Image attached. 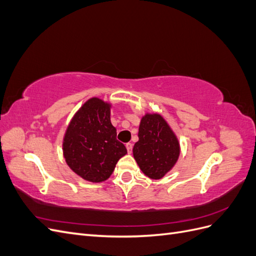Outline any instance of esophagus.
<instances>
[{"instance_id":"1","label":"esophagus","mask_w":256,"mask_h":256,"mask_svg":"<svg viewBox=\"0 0 256 256\" xmlns=\"http://www.w3.org/2000/svg\"><path fill=\"white\" fill-rule=\"evenodd\" d=\"M132 147H134V145L131 144V143H127V144H126V148H127L128 154H131V152H132Z\"/></svg>"}]
</instances>
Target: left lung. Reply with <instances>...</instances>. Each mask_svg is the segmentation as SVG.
Segmentation results:
<instances>
[{"mask_svg": "<svg viewBox=\"0 0 256 256\" xmlns=\"http://www.w3.org/2000/svg\"><path fill=\"white\" fill-rule=\"evenodd\" d=\"M138 141L134 146V157L141 171L152 180H160L180 157L177 136L166 120L157 113L145 114L138 127Z\"/></svg>", "mask_w": 256, "mask_h": 256, "instance_id": "obj_1", "label": "left lung"}]
</instances>
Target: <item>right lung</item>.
Returning a JSON list of instances; mask_svg holds the SVG:
<instances>
[{
    "mask_svg": "<svg viewBox=\"0 0 256 256\" xmlns=\"http://www.w3.org/2000/svg\"><path fill=\"white\" fill-rule=\"evenodd\" d=\"M111 104L90 98L69 122L63 140L66 164L83 180L102 182L111 176L118 161L127 154L111 124Z\"/></svg>",
    "mask_w": 256,
    "mask_h": 256,
    "instance_id": "1",
    "label": "right lung"
}]
</instances>
